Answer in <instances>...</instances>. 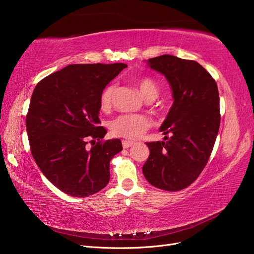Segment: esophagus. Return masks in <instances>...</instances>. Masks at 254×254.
<instances>
[{
  "instance_id": "1",
  "label": "esophagus",
  "mask_w": 254,
  "mask_h": 254,
  "mask_svg": "<svg viewBox=\"0 0 254 254\" xmlns=\"http://www.w3.org/2000/svg\"><path fill=\"white\" fill-rule=\"evenodd\" d=\"M132 145H134V142H132V141H122L123 148H128V147H131Z\"/></svg>"
}]
</instances>
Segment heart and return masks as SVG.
I'll return each mask as SVG.
<instances>
[{
  "label": "heart",
  "mask_w": 254,
  "mask_h": 254,
  "mask_svg": "<svg viewBox=\"0 0 254 254\" xmlns=\"http://www.w3.org/2000/svg\"><path fill=\"white\" fill-rule=\"evenodd\" d=\"M137 87L139 93L145 99L148 97H157L158 87L153 79L143 78L138 80ZM116 85L110 84L102 90L100 96V106L102 109H109L112 102V97L115 94ZM152 126V121L146 116L143 115H123L116 118L110 122L111 132L118 136L126 138H138L146 132Z\"/></svg>",
  "instance_id": "heart-1"
}]
</instances>
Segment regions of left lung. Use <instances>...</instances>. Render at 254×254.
Masks as SVG:
<instances>
[{
	"label": "left lung",
	"mask_w": 254,
	"mask_h": 254,
	"mask_svg": "<svg viewBox=\"0 0 254 254\" xmlns=\"http://www.w3.org/2000/svg\"><path fill=\"white\" fill-rule=\"evenodd\" d=\"M147 65L166 77L174 104L159 128L169 137L146 143L149 157L142 170L152 186L179 191L196 180L216 141L220 123L217 84L195 61L164 55L149 59Z\"/></svg>",
	"instance_id": "left-lung-1"
}]
</instances>
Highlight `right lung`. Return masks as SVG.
Returning <instances> with one entry per match:
<instances>
[{
	"mask_svg": "<svg viewBox=\"0 0 254 254\" xmlns=\"http://www.w3.org/2000/svg\"><path fill=\"white\" fill-rule=\"evenodd\" d=\"M126 67L71 64L40 80L31 95L26 128L32 157L47 179L68 195H91L110 180V160L122 144L119 138L95 144L107 133L100 127V96Z\"/></svg>",
	"mask_w": 254,
	"mask_h": 254,
	"instance_id": "obj_1",
	"label": "right lung"
}]
</instances>
